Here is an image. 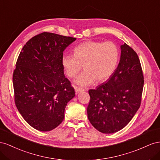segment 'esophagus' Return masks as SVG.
Segmentation results:
<instances>
[{
    "mask_svg": "<svg viewBox=\"0 0 160 160\" xmlns=\"http://www.w3.org/2000/svg\"><path fill=\"white\" fill-rule=\"evenodd\" d=\"M74 89H75V92L76 94H78L80 92H83V91H84V89L79 88V87H76V86H75Z\"/></svg>",
    "mask_w": 160,
    "mask_h": 160,
    "instance_id": "obj_1",
    "label": "esophagus"
}]
</instances>
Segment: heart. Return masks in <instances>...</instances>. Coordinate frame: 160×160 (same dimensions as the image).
Instances as JSON below:
<instances>
[{"instance_id":"1","label":"heart","mask_w":160,"mask_h":160,"mask_svg":"<svg viewBox=\"0 0 160 160\" xmlns=\"http://www.w3.org/2000/svg\"><path fill=\"white\" fill-rule=\"evenodd\" d=\"M74 53L63 55L62 64L70 78L75 77L84 67V70L74 80L81 86H88L96 80L102 82L110 78L120 57L119 49L112 42L88 41L77 45Z\"/></svg>"}]
</instances>
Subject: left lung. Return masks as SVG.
Here are the masks:
<instances>
[{
	"instance_id": "obj_1",
	"label": "left lung",
	"mask_w": 160,
	"mask_h": 160,
	"mask_svg": "<svg viewBox=\"0 0 160 160\" xmlns=\"http://www.w3.org/2000/svg\"><path fill=\"white\" fill-rule=\"evenodd\" d=\"M121 51L115 73L105 82L88 91V120L103 133H114L124 128L141 104L144 80L139 59L125 43L121 45Z\"/></svg>"
}]
</instances>
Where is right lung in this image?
I'll return each mask as SVG.
<instances>
[{
	"mask_svg": "<svg viewBox=\"0 0 160 160\" xmlns=\"http://www.w3.org/2000/svg\"><path fill=\"white\" fill-rule=\"evenodd\" d=\"M76 39L44 32L29 39L17 59L12 76L15 104L35 129L49 131L57 127L64 118L68 102L75 97L62 58Z\"/></svg>",
	"mask_w": 160,
	"mask_h": 160,
	"instance_id": "add662e5",
	"label": "right lung"
}]
</instances>
